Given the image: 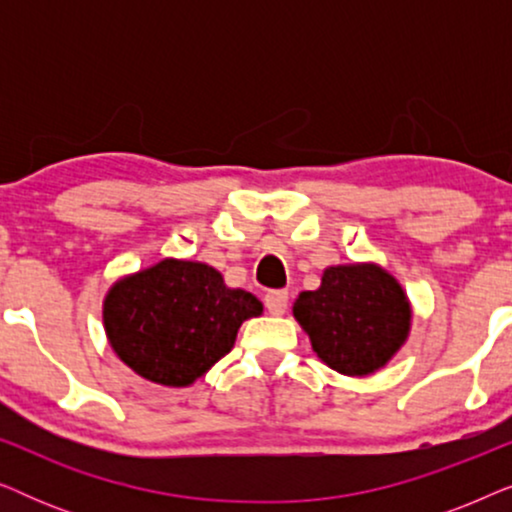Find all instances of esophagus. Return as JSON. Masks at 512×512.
<instances>
[{"mask_svg":"<svg viewBox=\"0 0 512 512\" xmlns=\"http://www.w3.org/2000/svg\"><path fill=\"white\" fill-rule=\"evenodd\" d=\"M263 300L272 317H279V314H284L286 307H289V293L286 291H268Z\"/></svg>","mask_w":512,"mask_h":512,"instance_id":"34e87169","label":"esophagus"}]
</instances>
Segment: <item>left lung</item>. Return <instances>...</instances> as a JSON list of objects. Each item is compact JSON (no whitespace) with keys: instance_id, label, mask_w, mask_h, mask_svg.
I'll use <instances>...</instances> for the list:
<instances>
[{"instance_id":"left-lung-1","label":"left lung","mask_w":512,"mask_h":512,"mask_svg":"<svg viewBox=\"0 0 512 512\" xmlns=\"http://www.w3.org/2000/svg\"><path fill=\"white\" fill-rule=\"evenodd\" d=\"M293 317L328 368L373 375L405 345L412 307L403 286L375 263L333 265L317 291H303Z\"/></svg>"}]
</instances>
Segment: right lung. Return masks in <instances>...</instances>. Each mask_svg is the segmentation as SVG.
<instances>
[{
  "label": "right lung",
  "instance_id": "1",
  "mask_svg": "<svg viewBox=\"0 0 512 512\" xmlns=\"http://www.w3.org/2000/svg\"><path fill=\"white\" fill-rule=\"evenodd\" d=\"M261 312V300L228 289L212 265L163 258L118 279L102 317L125 366L163 387H188L233 349L242 321Z\"/></svg>",
  "mask_w": 512,
  "mask_h": 512
}]
</instances>
